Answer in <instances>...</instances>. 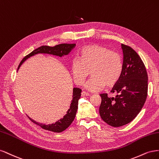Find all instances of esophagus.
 <instances>
[{"mask_svg":"<svg viewBox=\"0 0 159 159\" xmlns=\"http://www.w3.org/2000/svg\"><path fill=\"white\" fill-rule=\"evenodd\" d=\"M89 95H90L89 93H86V92H85V91H83V92H82V93H81V96L83 97L86 96H89Z\"/></svg>","mask_w":159,"mask_h":159,"instance_id":"esophagus-1","label":"esophagus"}]
</instances>
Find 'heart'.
Listing matches in <instances>:
<instances>
[{"instance_id": "1", "label": "heart", "mask_w": 159, "mask_h": 159, "mask_svg": "<svg viewBox=\"0 0 159 159\" xmlns=\"http://www.w3.org/2000/svg\"><path fill=\"white\" fill-rule=\"evenodd\" d=\"M124 69L121 56L108 48L98 45H89L79 52V59L71 61L70 70L75 83L83 84L85 79L92 74V77L85 84V88L90 92H98L117 83Z\"/></svg>"}]
</instances>
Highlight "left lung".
<instances>
[{
  "mask_svg": "<svg viewBox=\"0 0 159 159\" xmlns=\"http://www.w3.org/2000/svg\"><path fill=\"white\" fill-rule=\"evenodd\" d=\"M124 54V69L119 80L111 93L100 94L102 102L99 107L101 118L112 127H121L129 124L137 116L147 96L148 76L145 66L135 51L121 44Z\"/></svg>",
  "mask_w": 159,
  "mask_h": 159,
  "instance_id": "left-lung-1",
  "label": "left lung"
}]
</instances>
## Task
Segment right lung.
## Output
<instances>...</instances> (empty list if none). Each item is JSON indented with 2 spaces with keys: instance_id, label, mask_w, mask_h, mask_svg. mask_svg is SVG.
<instances>
[{
  "instance_id": "add662e5",
  "label": "right lung",
  "mask_w": 159,
  "mask_h": 159,
  "mask_svg": "<svg viewBox=\"0 0 159 159\" xmlns=\"http://www.w3.org/2000/svg\"><path fill=\"white\" fill-rule=\"evenodd\" d=\"M76 44H68V43H62L59 44L54 46V47H49V46L47 45H43L41 47L35 49L32 52L28 54V55L25 56L23 58L21 62H20L18 70L19 69L20 66L22 65V64L24 62V61L30 58L32 56H34L38 53H46V54H50L56 56H59V57H61L62 56L68 55L75 47ZM81 89L79 88H74L73 92V100L71 101L70 108L66 111V114L63 116L62 119H60L57 121H56L54 124H48L45 125L43 124H40L37 121H34V120L31 119L29 117L30 120H31L35 124H36L39 126H40L43 129L48 130L50 131L56 132V133H60L62 132L64 130H65L66 128L69 127V125L72 124L73 121L76 111H77L78 109V104H79V100L81 96Z\"/></svg>"
}]
</instances>
